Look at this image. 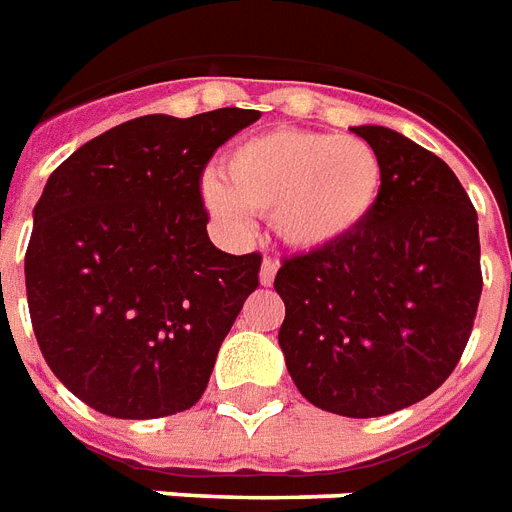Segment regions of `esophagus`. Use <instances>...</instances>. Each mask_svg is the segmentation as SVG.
I'll use <instances>...</instances> for the list:
<instances>
[{
	"mask_svg": "<svg viewBox=\"0 0 512 512\" xmlns=\"http://www.w3.org/2000/svg\"><path fill=\"white\" fill-rule=\"evenodd\" d=\"M275 275H277V264L272 259H264L261 261V272H259V282L264 285V288H269L272 282H275Z\"/></svg>",
	"mask_w": 512,
	"mask_h": 512,
	"instance_id": "obj_1",
	"label": "esophagus"
}]
</instances>
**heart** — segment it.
I'll use <instances>...</instances> for the list:
<instances>
[{
    "instance_id": "obj_1",
    "label": "heart",
    "mask_w": 512,
    "mask_h": 512,
    "mask_svg": "<svg viewBox=\"0 0 512 512\" xmlns=\"http://www.w3.org/2000/svg\"><path fill=\"white\" fill-rule=\"evenodd\" d=\"M200 185L216 219L237 224L245 211L272 214L293 251L317 253L365 230L386 195V163L370 142L341 134L272 129L232 145Z\"/></svg>"
}]
</instances>
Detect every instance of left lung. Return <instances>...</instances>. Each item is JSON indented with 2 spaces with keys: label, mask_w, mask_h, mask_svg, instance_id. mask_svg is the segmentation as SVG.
I'll return each instance as SVG.
<instances>
[{
  "label": "left lung",
  "mask_w": 512,
  "mask_h": 512,
  "mask_svg": "<svg viewBox=\"0 0 512 512\" xmlns=\"http://www.w3.org/2000/svg\"><path fill=\"white\" fill-rule=\"evenodd\" d=\"M386 163L365 230L288 259L280 349L301 394L343 418H380L452 375L481 298L476 208L439 155L386 126H351Z\"/></svg>",
  "instance_id": "left-lung-1"
}]
</instances>
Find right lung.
<instances>
[{
  "mask_svg": "<svg viewBox=\"0 0 512 512\" xmlns=\"http://www.w3.org/2000/svg\"><path fill=\"white\" fill-rule=\"evenodd\" d=\"M219 108L153 113L68 155L34 206L26 293L36 341L73 396L121 420L190 410L259 288V253L208 240L200 174L259 121Z\"/></svg>",
  "mask_w": 512,
  "mask_h": 512,
  "instance_id": "1",
  "label": "right lung"
}]
</instances>
